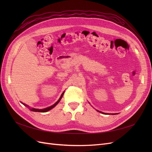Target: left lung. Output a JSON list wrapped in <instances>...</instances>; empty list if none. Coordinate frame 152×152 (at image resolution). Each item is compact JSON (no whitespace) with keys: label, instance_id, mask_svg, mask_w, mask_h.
Listing matches in <instances>:
<instances>
[{"label":"left lung","instance_id":"8db88e82","mask_svg":"<svg viewBox=\"0 0 152 152\" xmlns=\"http://www.w3.org/2000/svg\"><path fill=\"white\" fill-rule=\"evenodd\" d=\"M98 112H100V113H103V112H99V111H98V110H97ZM104 114H107V113H104Z\"/></svg>","mask_w":152,"mask_h":152}]
</instances>
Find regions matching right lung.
Listing matches in <instances>:
<instances>
[{"mask_svg": "<svg viewBox=\"0 0 152 152\" xmlns=\"http://www.w3.org/2000/svg\"><path fill=\"white\" fill-rule=\"evenodd\" d=\"M64 93H65V92H63V93L61 94V96H60V98H59V99L57 101V102L55 103L53 105H52V106H50V107H48V108H44V109H36V108H30V110L31 111H33V112H48V111H49V110H51L52 108H53L54 107H56V106L58 104V103L60 102V100L61 99V98H62V97H63V94H64ZM22 104H23L25 106H27V107H28V105H26V104H24V103H22Z\"/></svg>", "mask_w": 152, "mask_h": 152, "instance_id": "right-lung-1", "label": "right lung"}]
</instances>
